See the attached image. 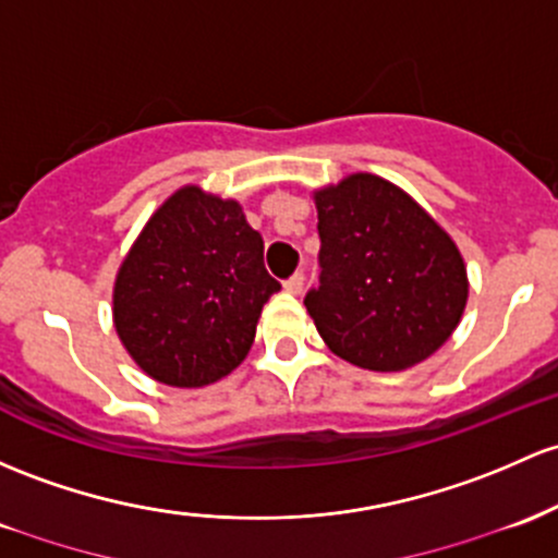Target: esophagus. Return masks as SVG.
Here are the masks:
<instances>
[{
	"instance_id": "esophagus-1",
	"label": "esophagus",
	"mask_w": 558,
	"mask_h": 558,
	"mask_svg": "<svg viewBox=\"0 0 558 558\" xmlns=\"http://www.w3.org/2000/svg\"><path fill=\"white\" fill-rule=\"evenodd\" d=\"M283 289L289 291V293H293V296H299V293L304 291V275L302 272L291 275V278L283 283Z\"/></svg>"
}]
</instances>
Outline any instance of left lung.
<instances>
[{
    "mask_svg": "<svg viewBox=\"0 0 558 558\" xmlns=\"http://www.w3.org/2000/svg\"><path fill=\"white\" fill-rule=\"evenodd\" d=\"M312 198L323 272L304 307L330 352L378 373L432 357L469 302L456 241L405 190L368 171Z\"/></svg>",
    "mask_w": 558,
    "mask_h": 558,
    "instance_id": "left-lung-1",
    "label": "left lung"
}]
</instances>
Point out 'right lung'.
<instances>
[{"label":"right lung","mask_w":558,"mask_h":558,"mask_svg":"<svg viewBox=\"0 0 558 558\" xmlns=\"http://www.w3.org/2000/svg\"><path fill=\"white\" fill-rule=\"evenodd\" d=\"M280 283L241 204L185 185L145 222L113 283V326L140 371L206 387L246 360Z\"/></svg>","instance_id":"1"}]
</instances>
